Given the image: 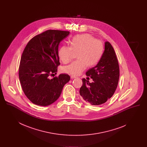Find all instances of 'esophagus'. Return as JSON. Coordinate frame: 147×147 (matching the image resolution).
I'll return each mask as SVG.
<instances>
[{"label":"esophagus","instance_id":"obj_1","mask_svg":"<svg viewBox=\"0 0 147 147\" xmlns=\"http://www.w3.org/2000/svg\"><path fill=\"white\" fill-rule=\"evenodd\" d=\"M70 78H71V79H75V78H77V77L73 76H70Z\"/></svg>","mask_w":147,"mask_h":147}]
</instances>
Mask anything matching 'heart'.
Masks as SVG:
<instances>
[{"instance_id":"obj_1","label":"heart","mask_w":147,"mask_h":147,"mask_svg":"<svg viewBox=\"0 0 147 147\" xmlns=\"http://www.w3.org/2000/svg\"><path fill=\"white\" fill-rule=\"evenodd\" d=\"M70 47L63 46L58 51V56L64 64L71 61L73 52L77 53V61L63 68L64 73L78 76L86 66L92 67L100 61L104 52V46L100 41L88 34L76 35L70 40Z\"/></svg>"}]
</instances>
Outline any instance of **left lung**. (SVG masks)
Listing matches in <instances>:
<instances>
[{
    "mask_svg": "<svg viewBox=\"0 0 147 147\" xmlns=\"http://www.w3.org/2000/svg\"><path fill=\"white\" fill-rule=\"evenodd\" d=\"M92 82L83 78L80 88V95L92 105H100L111 98L119 83V69L114 49L108 41L105 43V50L97 65L86 72Z\"/></svg>",
    "mask_w": 147,
    "mask_h": 147,
    "instance_id": "8db88e82",
    "label": "left lung"
}]
</instances>
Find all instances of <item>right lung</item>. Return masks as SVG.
I'll return each mask as SVG.
<instances>
[{"label":"right lung","instance_id":"right-lung-1","mask_svg":"<svg viewBox=\"0 0 147 147\" xmlns=\"http://www.w3.org/2000/svg\"><path fill=\"white\" fill-rule=\"evenodd\" d=\"M69 31L49 30L30 40L21 56L19 77L25 95L35 105L46 106L60 96L70 78L67 74L50 79L60 64L59 43Z\"/></svg>","mask_w":147,"mask_h":147}]
</instances>
